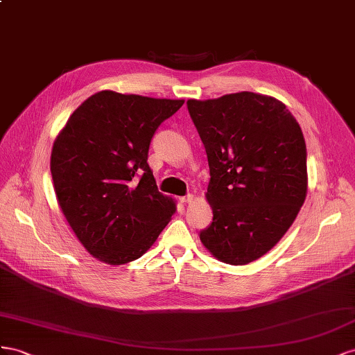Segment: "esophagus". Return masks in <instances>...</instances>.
Listing matches in <instances>:
<instances>
[{"mask_svg": "<svg viewBox=\"0 0 355 355\" xmlns=\"http://www.w3.org/2000/svg\"><path fill=\"white\" fill-rule=\"evenodd\" d=\"M180 200L183 202V204H191V202L195 200V196L193 195H186L183 198H180Z\"/></svg>", "mask_w": 355, "mask_h": 355, "instance_id": "esophagus-1", "label": "esophagus"}]
</instances>
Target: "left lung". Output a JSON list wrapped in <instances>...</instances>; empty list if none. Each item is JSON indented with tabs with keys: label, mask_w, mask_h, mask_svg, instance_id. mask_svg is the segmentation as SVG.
Masks as SVG:
<instances>
[{
	"label": "left lung",
	"mask_w": 355,
	"mask_h": 355,
	"mask_svg": "<svg viewBox=\"0 0 355 355\" xmlns=\"http://www.w3.org/2000/svg\"><path fill=\"white\" fill-rule=\"evenodd\" d=\"M209 165L212 223L200 241L227 265H247L277 245L308 190L306 144L281 101L252 92L189 99Z\"/></svg>",
	"instance_id": "left-lung-1"
}]
</instances>
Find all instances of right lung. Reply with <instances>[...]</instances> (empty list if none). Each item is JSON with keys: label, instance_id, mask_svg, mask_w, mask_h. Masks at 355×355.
Wrapping results in <instances>:
<instances>
[{"label": "right lung", "instance_id": "add662e5", "mask_svg": "<svg viewBox=\"0 0 355 355\" xmlns=\"http://www.w3.org/2000/svg\"><path fill=\"white\" fill-rule=\"evenodd\" d=\"M183 99L101 90L56 137L50 171L58 204L83 247L108 265L139 259L175 212L157 190L148 147Z\"/></svg>", "mask_w": 355, "mask_h": 355}]
</instances>
